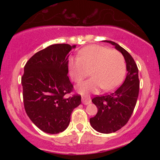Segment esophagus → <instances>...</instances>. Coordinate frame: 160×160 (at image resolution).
Instances as JSON below:
<instances>
[{"instance_id": "34e87169", "label": "esophagus", "mask_w": 160, "mask_h": 160, "mask_svg": "<svg viewBox=\"0 0 160 160\" xmlns=\"http://www.w3.org/2000/svg\"><path fill=\"white\" fill-rule=\"evenodd\" d=\"M82 102L84 104H89L91 103L90 98H85V97H82Z\"/></svg>"}]
</instances>
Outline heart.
Instances as JSON below:
<instances>
[{
    "instance_id": "obj_1",
    "label": "heart",
    "mask_w": 160,
    "mask_h": 160,
    "mask_svg": "<svg viewBox=\"0 0 160 160\" xmlns=\"http://www.w3.org/2000/svg\"><path fill=\"white\" fill-rule=\"evenodd\" d=\"M126 68L122 53L99 45L88 46L80 50V57H72L68 61L70 77L75 82L81 81L90 71L91 78L77 86L81 94L96 92L100 88L113 90L123 80Z\"/></svg>"
}]
</instances>
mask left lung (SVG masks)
I'll list each match as a JSON object with an SVG mask.
<instances>
[{"label": "left lung", "mask_w": 160, "mask_h": 160, "mask_svg": "<svg viewBox=\"0 0 160 160\" xmlns=\"http://www.w3.org/2000/svg\"><path fill=\"white\" fill-rule=\"evenodd\" d=\"M115 46L124 56L126 63V80L113 92L95 96L92 102L98 108V112L89 120L92 127L101 133L115 132L128 122L132 114L139 93L140 82L138 69L134 58L126 49L115 42L104 40Z\"/></svg>", "instance_id": "8db88e82"}]
</instances>
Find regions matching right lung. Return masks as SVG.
<instances>
[{
  "label": "right lung",
  "instance_id": "right-lung-1",
  "mask_svg": "<svg viewBox=\"0 0 160 160\" xmlns=\"http://www.w3.org/2000/svg\"><path fill=\"white\" fill-rule=\"evenodd\" d=\"M76 45L53 44L39 51L24 67L22 77L24 107L30 120L40 130L57 134L67 128L73 110L81 96L66 95L74 90L70 81L68 57Z\"/></svg>",
  "mask_w": 160,
  "mask_h": 160
}]
</instances>
